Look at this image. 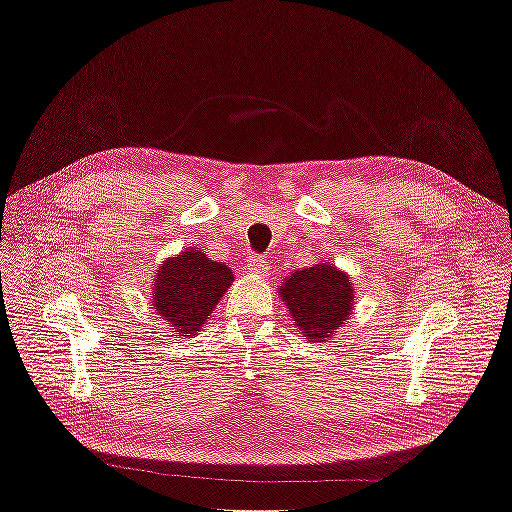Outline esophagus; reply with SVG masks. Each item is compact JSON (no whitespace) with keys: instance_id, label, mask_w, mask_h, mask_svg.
<instances>
[{"instance_id":"34e87169","label":"esophagus","mask_w":512,"mask_h":512,"mask_svg":"<svg viewBox=\"0 0 512 512\" xmlns=\"http://www.w3.org/2000/svg\"><path fill=\"white\" fill-rule=\"evenodd\" d=\"M245 265H247V271H250L252 275H260V277H265V275L269 273V267H267L265 258H262V256H256V254L247 256Z\"/></svg>"}]
</instances>
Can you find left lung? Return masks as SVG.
<instances>
[{"label": "left lung", "mask_w": 512, "mask_h": 512, "mask_svg": "<svg viewBox=\"0 0 512 512\" xmlns=\"http://www.w3.org/2000/svg\"><path fill=\"white\" fill-rule=\"evenodd\" d=\"M280 297L294 327L309 342H327L342 329L352 318L356 301L350 275L327 260L286 275Z\"/></svg>", "instance_id": "8db88e82"}]
</instances>
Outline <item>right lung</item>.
Masks as SVG:
<instances>
[{"instance_id":"1","label":"right lung","mask_w":512,"mask_h":512,"mask_svg":"<svg viewBox=\"0 0 512 512\" xmlns=\"http://www.w3.org/2000/svg\"><path fill=\"white\" fill-rule=\"evenodd\" d=\"M235 273L198 247H185L153 275L151 305L175 335L194 337L230 288Z\"/></svg>"}]
</instances>
